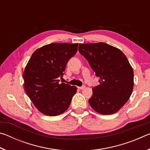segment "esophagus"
Masks as SVG:
<instances>
[{
	"label": "esophagus",
	"mask_w": 150,
	"mask_h": 150,
	"mask_svg": "<svg viewBox=\"0 0 150 150\" xmlns=\"http://www.w3.org/2000/svg\"><path fill=\"white\" fill-rule=\"evenodd\" d=\"M85 88V85L82 86V87H78V88H79V89H80V90H83V89H84Z\"/></svg>",
	"instance_id": "1"
}]
</instances>
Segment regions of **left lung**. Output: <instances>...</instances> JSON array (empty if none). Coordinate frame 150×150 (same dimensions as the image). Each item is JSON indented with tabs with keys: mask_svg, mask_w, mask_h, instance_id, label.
<instances>
[{
	"mask_svg": "<svg viewBox=\"0 0 150 150\" xmlns=\"http://www.w3.org/2000/svg\"><path fill=\"white\" fill-rule=\"evenodd\" d=\"M79 52L100 79V84L92 88L89 105L101 115L116 113L129 100L134 88V71L126 56L104 42L80 44Z\"/></svg>",
	"mask_w": 150,
	"mask_h": 150,
	"instance_id": "8db88e82",
	"label": "left lung"
}]
</instances>
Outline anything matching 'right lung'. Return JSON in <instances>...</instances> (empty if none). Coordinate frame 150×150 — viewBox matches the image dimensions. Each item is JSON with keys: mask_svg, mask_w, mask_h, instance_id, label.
Wrapping results in <instances>:
<instances>
[{"mask_svg": "<svg viewBox=\"0 0 150 150\" xmlns=\"http://www.w3.org/2000/svg\"><path fill=\"white\" fill-rule=\"evenodd\" d=\"M77 47L78 44L68 43L45 45L33 53L25 67L24 90L35 107L45 115H62L77 92V87L59 83V79Z\"/></svg>", "mask_w": 150, "mask_h": 150, "instance_id": "right-lung-1", "label": "right lung"}]
</instances>
